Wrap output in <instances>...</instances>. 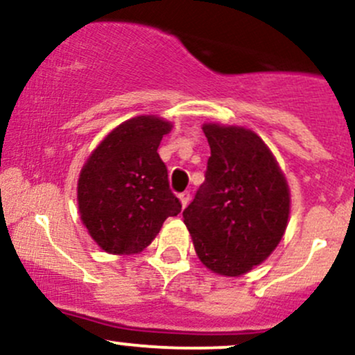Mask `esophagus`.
I'll return each mask as SVG.
<instances>
[{
    "label": "esophagus",
    "mask_w": 355,
    "mask_h": 355,
    "mask_svg": "<svg viewBox=\"0 0 355 355\" xmlns=\"http://www.w3.org/2000/svg\"><path fill=\"white\" fill-rule=\"evenodd\" d=\"M178 198H180V204H182V207H187V204H189V200H190V193L189 192H184V193H180V196H178Z\"/></svg>",
    "instance_id": "obj_1"
}]
</instances>
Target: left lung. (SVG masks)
<instances>
[{"label": "left lung", "instance_id": "left-lung-1", "mask_svg": "<svg viewBox=\"0 0 355 355\" xmlns=\"http://www.w3.org/2000/svg\"><path fill=\"white\" fill-rule=\"evenodd\" d=\"M202 130L210 158L184 222L202 264L234 278L270 258L285 236L290 187L254 131L219 123H205Z\"/></svg>", "mask_w": 355, "mask_h": 355}]
</instances>
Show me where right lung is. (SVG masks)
I'll return each mask as SVG.
<instances>
[{
  "label": "right lung",
  "instance_id": "1",
  "mask_svg": "<svg viewBox=\"0 0 355 355\" xmlns=\"http://www.w3.org/2000/svg\"><path fill=\"white\" fill-rule=\"evenodd\" d=\"M170 121L143 114L116 126L89 155L77 182L80 220L109 254H138L166 217L178 216L168 171L158 155Z\"/></svg>",
  "mask_w": 355,
  "mask_h": 355
}]
</instances>
